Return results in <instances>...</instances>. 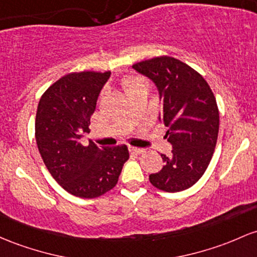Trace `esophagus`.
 Instances as JSON below:
<instances>
[{
  "label": "esophagus",
  "mask_w": 257,
  "mask_h": 257,
  "mask_svg": "<svg viewBox=\"0 0 257 257\" xmlns=\"http://www.w3.org/2000/svg\"><path fill=\"white\" fill-rule=\"evenodd\" d=\"M129 151L133 152V154H142V152H144L143 149H140V148H134V146H129Z\"/></svg>",
  "instance_id": "1"
}]
</instances>
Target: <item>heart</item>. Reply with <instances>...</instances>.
Listing matches in <instances>:
<instances>
[{
    "mask_svg": "<svg viewBox=\"0 0 257 257\" xmlns=\"http://www.w3.org/2000/svg\"><path fill=\"white\" fill-rule=\"evenodd\" d=\"M122 84L126 92H131V91H134V90H139V89H144V90L149 89L148 81L142 77H133V75H131V77L124 78Z\"/></svg>",
    "mask_w": 257,
    "mask_h": 257,
    "instance_id": "b5f03b06",
    "label": "heart"
}]
</instances>
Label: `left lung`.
Returning <instances> with one entry per match:
<instances>
[{
	"mask_svg": "<svg viewBox=\"0 0 257 257\" xmlns=\"http://www.w3.org/2000/svg\"><path fill=\"white\" fill-rule=\"evenodd\" d=\"M133 69L154 81L162 102L159 119L167 126L170 156L149 177L154 187L177 193L193 187L208 167L215 151L219 113L215 95L201 74L177 58L161 56L133 64Z\"/></svg>",
	"mask_w": 257,
	"mask_h": 257,
	"instance_id": "8db88e82",
	"label": "left lung"
}]
</instances>
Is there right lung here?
I'll list each match as a JSON object with an SVG mask.
<instances>
[{"instance_id": "add662e5", "label": "right lung", "mask_w": 257, "mask_h": 257, "mask_svg": "<svg viewBox=\"0 0 257 257\" xmlns=\"http://www.w3.org/2000/svg\"><path fill=\"white\" fill-rule=\"evenodd\" d=\"M111 72L69 73L44 92L35 118V139L45 166L64 190L92 199L117 184L129 159L125 145L80 144Z\"/></svg>"}]
</instances>
